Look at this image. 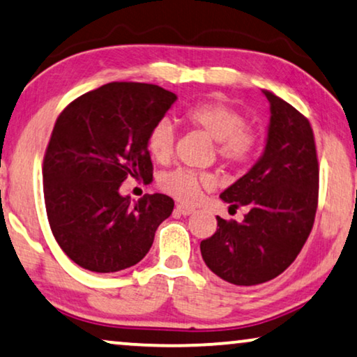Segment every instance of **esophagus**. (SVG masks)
<instances>
[{"label": "esophagus", "mask_w": 357, "mask_h": 357, "mask_svg": "<svg viewBox=\"0 0 357 357\" xmlns=\"http://www.w3.org/2000/svg\"><path fill=\"white\" fill-rule=\"evenodd\" d=\"M195 210L192 207H188V205H176V213L183 215V217H189V215H192Z\"/></svg>", "instance_id": "esophagus-1"}]
</instances>
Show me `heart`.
<instances>
[{
  "instance_id": "heart-1",
  "label": "heart",
  "mask_w": 357,
  "mask_h": 357,
  "mask_svg": "<svg viewBox=\"0 0 357 357\" xmlns=\"http://www.w3.org/2000/svg\"><path fill=\"white\" fill-rule=\"evenodd\" d=\"M183 118L189 126L204 130L208 137L217 140V153L225 165H243L252 155L255 132L245 126L243 114L229 105L218 100H204L185 109ZM174 140L176 130L172 121L160 119L149 132V152L157 162H168L173 155ZM208 184L210 178L183 168L163 174L160 179L165 192L183 202H194L199 197L200 189Z\"/></svg>"
}]
</instances>
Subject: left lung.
<instances>
[{
	"label": "left lung",
	"mask_w": 357,
	"mask_h": 357,
	"mask_svg": "<svg viewBox=\"0 0 357 357\" xmlns=\"http://www.w3.org/2000/svg\"><path fill=\"white\" fill-rule=\"evenodd\" d=\"M265 147L254 167L220 194L229 208L248 207L241 223L217 217L212 238L200 243L207 267L236 286H254L283 273L312 229L319 163L310 124L273 92Z\"/></svg>",
	"instance_id": "8db88e82"
}]
</instances>
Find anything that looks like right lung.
Here are the masks:
<instances>
[{
  "label": "right lung",
  "instance_id": "1",
  "mask_svg": "<svg viewBox=\"0 0 357 357\" xmlns=\"http://www.w3.org/2000/svg\"><path fill=\"white\" fill-rule=\"evenodd\" d=\"M158 85L112 82L80 95L59 114L43 160V192L53 236L73 262L95 273L140 262L173 212L165 194L137 202L123 181H149L147 137L176 102Z\"/></svg>",
  "mask_w": 357,
  "mask_h": 357
}]
</instances>
